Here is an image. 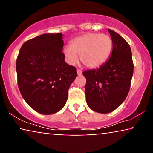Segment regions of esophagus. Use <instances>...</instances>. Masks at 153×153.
<instances>
[{"instance_id":"1","label":"esophagus","mask_w":153,"mask_h":153,"mask_svg":"<svg viewBox=\"0 0 153 153\" xmlns=\"http://www.w3.org/2000/svg\"><path fill=\"white\" fill-rule=\"evenodd\" d=\"M76 72H77V74H78V75H81V74H82V70H81L77 69Z\"/></svg>"}]
</instances>
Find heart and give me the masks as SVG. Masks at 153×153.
<instances>
[{
	"mask_svg": "<svg viewBox=\"0 0 153 153\" xmlns=\"http://www.w3.org/2000/svg\"><path fill=\"white\" fill-rule=\"evenodd\" d=\"M113 42L109 35L100 33H87L77 37L71 45L65 46L62 52L67 61L74 65L78 61V55L85 67L96 68L101 66L109 57Z\"/></svg>",
	"mask_w": 153,
	"mask_h": 153,
	"instance_id": "obj_1",
	"label": "heart"
}]
</instances>
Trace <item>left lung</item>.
Returning <instances> with one entry per match:
<instances>
[{"label":"left lung","instance_id":"left-lung-1","mask_svg":"<svg viewBox=\"0 0 153 153\" xmlns=\"http://www.w3.org/2000/svg\"><path fill=\"white\" fill-rule=\"evenodd\" d=\"M113 42L111 57L100 68L84 71L85 97L89 108L100 114L116 109L126 99L130 88L134 65L129 44L118 33L108 29Z\"/></svg>","mask_w":153,"mask_h":153}]
</instances>
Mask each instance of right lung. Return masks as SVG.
<instances>
[{"mask_svg":"<svg viewBox=\"0 0 153 153\" xmlns=\"http://www.w3.org/2000/svg\"><path fill=\"white\" fill-rule=\"evenodd\" d=\"M62 33H46L26 42L16 59L18 86L26 103L44 115L65 105L76 69L65 61Z\"/></svg>","mask_w":153,"mask_h":153,"instance_id":"1","label":"right lung"}]
</instances>
